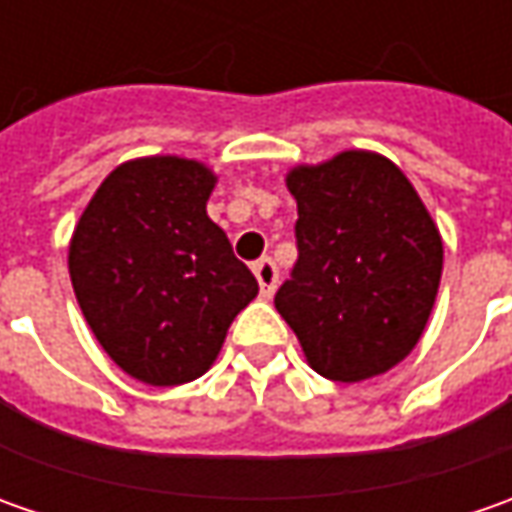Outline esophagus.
<instances>
[{"mask_svg":"<svg viewBox=\"0 0 512 512\" xmlns=\"http://www.w3.org/2000/svg\"><path fill=\"white\" fill-rule=\"evenodd\" d=\"M253 273H256V279H259V287H262V296L270 299L273 296V290L279 285V267L276 262L265 256V259H259L256 265H253Z\"/></svg>","mask_w":512,"mask_h":512,"instance_id":"esophagus-1","label":"esophagus"}]
</instances>
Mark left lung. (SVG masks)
I'll return each instance as SVG.
<instances>
[{
    "mask_svg": "<svg viewBox=\"0 0 512 512\" xmlns=\"http://www.w3.org/2000/svg\"><path fill=\"white\" fill-rule=\"evenodd\" d=\"M299 259L276 310L307 362L333 382H362L416 347L442 279V236L390 159L344 150L296 168Z\"/></svg>",
    "mask_w": 512,
    "mask_h": 512,
    "instance_id": "left-lung-1",
    "label": "left lung"
}]
</instances>
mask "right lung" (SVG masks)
Wrapping results in <instances>:
<instances>
[{"instance_id":"add662e5","label":"right lung","mask_w":512,"mask_h":512,"mask_svg":"<svg viewBox=\"0 0 512 512\" xmlns=\"http://www.w3.org/2000/svg\"><path fill=\"white\" fill-rule=\"evenodd\" d=\"M216 176L190 159L125 162L93 193L68 253L76 302L113 362L145 384L199 379L259 282L210 222Z\"/></svg>"}]
</instances>
